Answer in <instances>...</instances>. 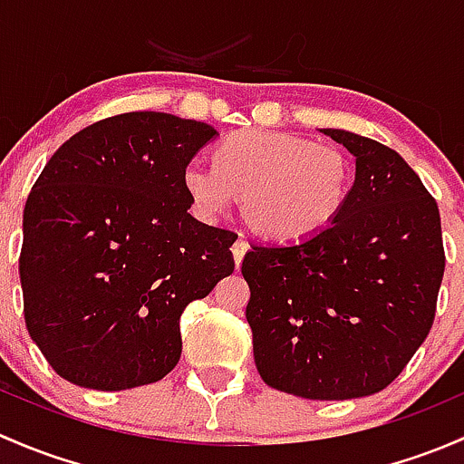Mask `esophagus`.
I'll use <instances>...</instances> for the list:
<instances>
[{
  "mask_svg": "<svg viewBox=\"0 0 464 464\" xmlns=\"http://www.w3.org/2000/svg\"><path fill=\"white\" fill-rule=\"evenodd\" d=\"M247 250H250V246H247L246 238H237V241H234V246H232V255H234V264H237V267L241 266L243 256H246V252H247Z\"/></svg>",
  "mask_w": 464,
  "mask_h": 464,
  "instance_id": "34e87169",
  "label": "esophagus"
}]
</instances>
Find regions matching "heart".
Instances as JSON below:
<instances>
[{"label":"heart","mask_w":464,"mask_h":464,"mask_svg":"<svg viewBox=\"0 0 464 464\" xmlns=\"http://www.w3.org/2000/svg\"><path fill=\"white\" fill-rule=\"evenodd\" d=\"M353 165L331 142L246 129L214 150V165L189 160L183 188L194 209L214 218L241 197V212L267 241L295 243L335 223L348 200Z\"/></svg>","instance_id":"obj_1"}]
</instances>
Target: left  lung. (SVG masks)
Here are the masks:
<instances>
[{"label":"left lung","instance_id":"obj_1","mask_svg":"<svg viewBox=\"0 0 464 464\" xmlns=\"http://www.w3.org/2000/svg\"><path fill=\"white\" fill-rule=\"evenodd\" d=\"M355 156L342 214L314 237L252 246L241 272L256 371L305 400L386 389L431 331L445 247L438 203L398 151L322 129Z\"/></svg>","mask_w":464,"mask_h":464}]
</instances>
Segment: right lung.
I'll return each mask as SVG.
<instances>
[{
    "label": "right lung",
    "mask_w": 464,
    "mask_h": 464,
    "mask_svg": "<svg viewBox=\"0 0 464 464\" xmlns=\"http://www.w3.org/2000/svg\"><path fill=\"white\" fill-rule=\"evenodd\" d=\"M217 129L171 113L93 122L51 156L24 208V319L71 384L125 391L179 364L180 314L232 275L237 234L188 212L183 169Z\"/></svg>",
    "instance_id": "add662e5"
}]
</instances>
